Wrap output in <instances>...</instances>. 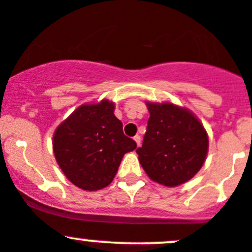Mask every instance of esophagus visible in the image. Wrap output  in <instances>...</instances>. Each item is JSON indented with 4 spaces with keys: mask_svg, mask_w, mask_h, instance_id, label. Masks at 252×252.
Returning a JSON list of instances; mask_svg holds the SVG:
<instances>
[{
    "mask_svg": "<svg viewBox=\"0 0 252 252\" xmlns=\"http://www.w3.org/2000/svg\"><path fill=\"white\" fill-rule=\"evenodd\" d=\"M133 139H134V142L137 143L138 147H139V145H140V137H139V135H135V137H134Z\"/></svg>",
    "mask_w": 252,
    "mask_h": 252,
    "instance_id": "esophagus-1",
    "label": "esophagus"
}]
</instances>
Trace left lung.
Returning <instances> with one entry per match:
<instances>
[{
  "label": "left lung",
  "instance_id": "8db88e82",
  "mask_svg": "<svg viewBox=\"0 0 252 252\" xmlns=\"http://www.w3.org/2000/svg\"><path fill=\"white\" fill-rule=\"evenodd\" d=\"M149 110L147 133L138 159L153 182L178 187L200 170L209 150L203 123L188 108L170 102H145Z\"/></svg>",
  "mask_w": 252,
  "mask_h": 252
}]
</instances>
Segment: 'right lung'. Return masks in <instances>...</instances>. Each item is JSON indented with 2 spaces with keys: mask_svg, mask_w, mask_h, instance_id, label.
Returning a JSON list of instances; mask_svg holds the SVG:
<instances>
[{
  "mask_svg": "<svg viewBox=\"0 0 252 252\" xmlns=\"http://www.w3.org/2000/svg\"><path fill=\"white\" fill-rule=\"evenodd\" d=\"M114 108L108 99L86 103L56 128L52 140L56 161L79 189L95 191L108 187L124 154L137 148L124 135Z\"/></svg>",
  "mask_w": 252,
  "mask_h": 252,
  "instance_id": "add662e5",
  "label": "right lung"
}]
</instances>
